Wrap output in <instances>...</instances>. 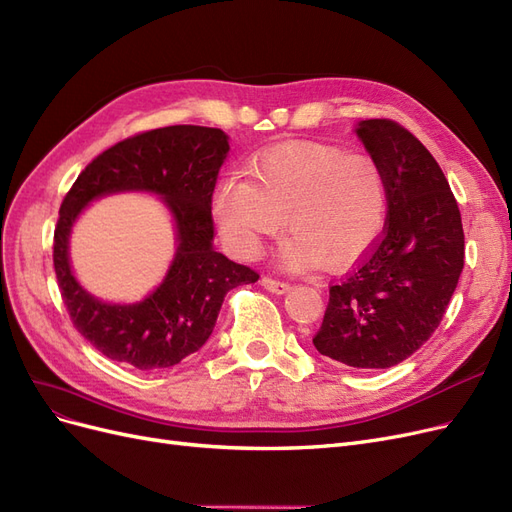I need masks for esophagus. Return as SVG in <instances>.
Returning a JSON list of instances; mask_svg holds the SVG:
<instances>
[{
  "mask_svg": "<svg viewBox=\"0 0 512 512\" xmlns=\"http://www.w3.org/2000/svg\"><path fill=\"white\" fill-rule=\"evenodd\" d=\"M260 284L264 286V290H269L273 294H286L290 290L286 281H279V279H273V277H262Z\"/></svg>",
  "mask_w": 512,
  "mask_h": 512,
  "instance_id": "obj_1",
  "label": "esophagus"
}]
</instances>
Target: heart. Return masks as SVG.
I'll return each mask as SVG.
<instances>
[{"instance_id": "1", "label": "heart", "mask_w": 512, "mask_h": 512, "mask_svg": "<svg viewBox=\"0 0 512 512\" xmlns=\"http://www.w3.org/2000/svg\"><path fill=\"white\" fill-rule=\"evenodd\" d=\"M245 175H226L214 192V218L237 258L260 256L284 228L288 271L347 269L375 248L387 222V184L368 156L322 142H286L260 152Z\"/></svg>"}]
</instances>
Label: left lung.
Instances as JSON below:
<instances>
[{
  "label": "left lung",
  "instance_id": "1",
  "mask_svg": "<svg viewBox=\"0 0 512 512\" xmlns=\"http://www.w3.org/2000/svg\"><path fill=\"white\" fill-rule=\"evenodd\" d=\"M356 135L385 175L387 222L373 252L330 288L313 345L347 366L390 368L443 320L464 269V228L443 169L413 133L373 118Z\"/></svg>",
  "mask_w": 512,
  "mask_h": 512
}]
</instances>
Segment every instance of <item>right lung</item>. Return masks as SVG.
<instances>
[{
  "instance_id": "1",
  "label": "right lung",
  "mask_w": 512,
  "mask_h": 512,
  "mask_svg": "<svg viewBox=\"0 0 512 512\" xmlns=\"http://www.w3.org/2000/svg\"><path fill=\"white\" fill-rule=\"evenodd\" d=\"M226 154L228 135L220 129H154L99 154L65 195L55 228V273L76 330L105 358L139 370L180 364L214 332L226 292L258 281V273L214 248L211 195ZM118 191L161 196L176 226L170 269L137 304H105L86 293L68 262V237L83 207Z\"/></svg>"
}]
</instances>
